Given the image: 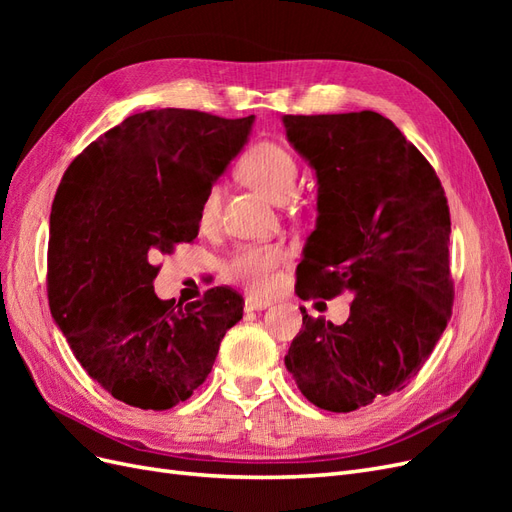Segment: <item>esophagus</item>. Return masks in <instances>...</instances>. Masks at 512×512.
<instances>
[{
  "instance_id": "1",
  "label": "esophagus",
  "mask_w": 512,
  "mask_h": 512,
  "mask_svg": "<svg viewBox=\"0 0 512 512\" xmlns=\"http://www.w3.org/2000/svg\"><path fill=\"white\" fill-rule=\"evenodd\" d=\"M269 305H271L269 299H258V297H247L245 299V309H247V312H254V309H265Z\"/></svg>"
}]
</instances>
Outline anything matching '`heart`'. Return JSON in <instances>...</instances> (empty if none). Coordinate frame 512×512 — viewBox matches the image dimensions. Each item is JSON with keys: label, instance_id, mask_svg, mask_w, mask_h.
<instances>
[{"label": "heart", "instance_id": "b5f03b06", "mask_svg": "<svg viewBox=\"0 0 512 512\" xmlns=\"http://www.w3.org/2000/svg\"><path fill=\"white\" fill-rule=\"evenodd\" d=\"M239 175L275 203H282L297 185L299 162L284 147L271 141L256 143L239 162ZM220 215V190L211 188L198 209V224L211 228ZM286 262V252L273 243H245L237 247L226 262V275L232 282L252 292H267Z\"/></svg>", "mask_w": 512, "mask_h": 512}]
</instances>
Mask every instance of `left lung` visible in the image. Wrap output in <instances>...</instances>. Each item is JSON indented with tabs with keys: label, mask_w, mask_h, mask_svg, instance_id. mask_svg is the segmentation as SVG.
Segmentation results:
<instances>
[{
	"label": "left lung",
	"mask_w": 512,
	"mask_h": 512,
	"mask_svg": "<svg viewBox=\"0 0 512 512\" xmlns=\"http://www.w3.org/2000/svg\"><path fill=\"white\" fill-rule=\"evenodd\" d=\"M286 136L318 177V220L297 267L301 299L352 292L344 324L303 314L286 367L329 412L401 391L453 312L448 213L436 170L374 111L284 115Z\"/></svg>",
	"instance_id": "left-lung-1"
}]
</instances>
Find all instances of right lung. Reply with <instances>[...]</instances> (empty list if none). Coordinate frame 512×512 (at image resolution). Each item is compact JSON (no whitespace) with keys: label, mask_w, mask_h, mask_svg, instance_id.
Listing matches in <instances>:
<instances>
[{"label":"right lung","mask_w":512,"mask_h":512,"mask_svg":"<svg viewBox=\"0 0 512 512\" xmlns=\"http://www.w3.org/2000/svg\"><path fill=\"white\" fill-rule=\"evenodd\" d=\"M254 115L136 113L68 166L51 207L46 290L68 344L104 391L168 410L205 382L243 297L215 286L188 305L153 290L156 258L198 235V209Z\"/></svg>","instance_id":"1"}]
</instances>
